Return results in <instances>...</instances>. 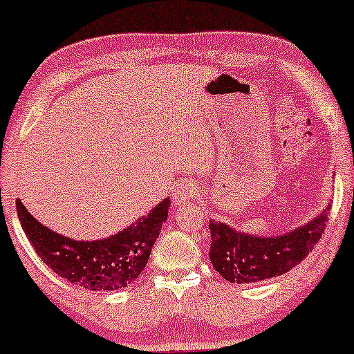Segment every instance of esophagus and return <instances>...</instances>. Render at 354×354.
I'll return each mask as SVG.
<instances>
[{"label":"esophagus","mask_w":354,"mask_h":354,"mask_svg":"<svg viewBox=\"0 0 354 354\" xmlns=\"http://www.w3.org/2000/svg\"><path fill=\"white\" fill-rule=\"evenodd\" d=\"M198 194L200 193H198L196 185H193V183H181V185H178V188L173 191V203L176 206L185 205V203L194 200Z\"/></svg>","instance_id":"obj_1"}]
</instances>
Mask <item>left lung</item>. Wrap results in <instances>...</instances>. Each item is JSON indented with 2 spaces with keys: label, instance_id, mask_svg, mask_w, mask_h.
Segmentation results:
<instances>
[{
  "label": "left lung",
  "instance_id": "obj_1",
  "mask_svg": "<svg viewBox=\"0 0 354 354\" xmlns=\"http://www.w3.org/2000/svg\"><path fill=\"white\" fill-rule=\"evenodd\" d=\"M330 209L331 201L308 223L278 236L250 234L211 219V265L226 281L238 284L265 281L288 273L319 241Z\"/></svg>",
  "mask_w": 354,
  "mask_h": 354
}]
</instances>
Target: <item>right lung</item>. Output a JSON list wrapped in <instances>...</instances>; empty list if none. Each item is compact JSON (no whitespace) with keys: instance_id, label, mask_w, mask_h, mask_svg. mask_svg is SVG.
Wrapping results in <instances>:
<instances>
[{"instance_id":"add662e5","label":"right lung","mask_w":354,"mask_h":354,"mask_svg":"<svg viewBox=\"0 0 354 354\" xmlns=\"http://www.w3.org/2000/svg\"><path fill=\"white\" fill-rule=\"evenodd\" d=\"M171 206L169 198L158 203L148 214L108 238L73 239L41 225L30 213L21 200L16 201L21 228L36 254L73 284L89 291H116L129 286L148 263L163 223Z\"/></svg>"}]
</instances>
